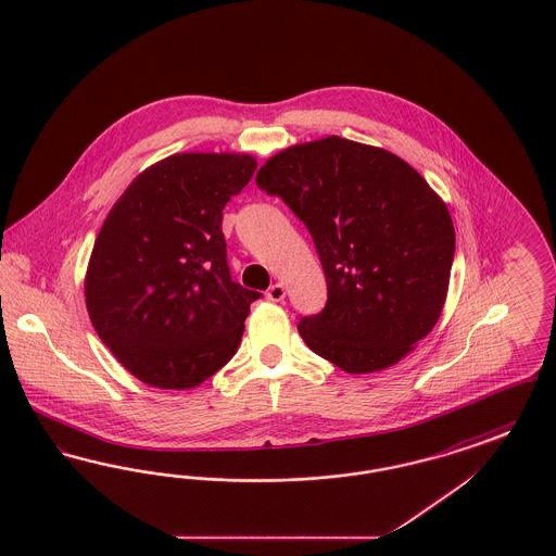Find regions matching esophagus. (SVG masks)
Returning a JSON list of instances; mask_svg holds the SVG:
<instances>
[{"label": "esophagus", "mask_w": 556, "mask_h": 556, "mask_svg": "<svg viewBox=\"0 0 556 556\" xmlns=\"http://www.w3.org/2000/svg\"><path fill=\"white\" fill-rule=\"evenodd\" d=\"M266 298H268L270 302H281V300L286 298V288H283L281 283H275V286H270V288L266 290Z\"/></svg>", "instance_id": "obj_1"}]
</instances>
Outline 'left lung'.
<instances>
[{
    "label": "left lung",
    "mask_w": 556,
    "mask_h": 556,
    "mask_svg": "<svg viewBox=\"0 0 556 556\" xmlns=\"http://www.w3.org/2000/svg\"><path fill=\"white\" fill-rule=\"evenodd\" d=\"M256 186L315 241L327 304L302 317L306 345L361 375L386 369L438 323L454 261L446 204L394 154L325 137L266 160Z\"/></svg>",
    "instance_id": "8db88e82"
}]
</instances>
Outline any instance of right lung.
I'll list each match as a JSON object with an SVG mask.
<instances>
[{"mask_svg":"<svg viewBox=\"0 0 556 556\" xmlns=\"http://www.w3.org/2000/svg\"><path fill=\"white\" fill-rule=\"evenodd\" d=\"M254 170L245 154H175L143 170L108 214L87 268V311L143 383L189 390L236 356L263 293L231 279L223 208Z\"/></svg>","mask_w":556,"mask_h":556,"instance_id":"1","label":"right lung"}]
</instances>
